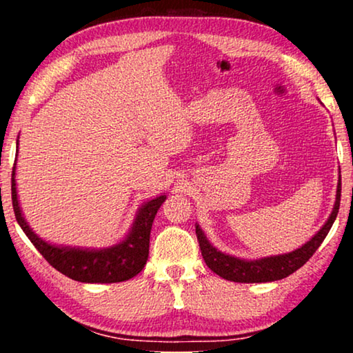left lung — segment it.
Returning a JSON list of instances; mask_svg holds the SVG:
<instances>
[{"label":"left lung","mask_w":353,"mask_h":353,"mask_svg":"<svg viewBox=\"0 0 353 353\" xmlns=\"http://www.w3.org/2000/svg\"><path fill=\"white\" fill-rule=\"evenodd\" d=\"M339 202H341V177L338 182L336 190V201H334L333 212L327 223L322 225V229L316 234L312 240L307 241L302 248L292 250L290 254L266 256L260 260H241L236 256L227 255L214 249L204 235L201 227L196 224V236H198L199 248L202 256H204L205 265L210 268L213 272H216L219 277L232 282L240 283H261V282H274L288 277L290 274L296 272L299 268H302L305 263L312 259L313 254L325 240L328 230L336 219L339 210Z\"/></svg>","instance_id":"8db88e82"}]
</instances>
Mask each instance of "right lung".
<instances>
[{"label": "right lung", "mask_w": 353, "mask_h": 353, "mask_svg": "<svg viewBox=\"0 0 353 353\" xmlns=\"http://www.w3.org/2000/svg\"><path fill=\"white\" fill-rule=\"evenodd\" d=\"M165 199L166 196L162 194L141 205L132 229L126 238L115 246L107 249L61 248L39 238L23 218L19 198H17L15 165L12 170V205H14L15 218L23 232L52 268H56L63 276L83 283L124 282V280L135 277L145 268L149 255V235H151L154 218Z\"/></svg>", "instance_id": "obj_1"}]
</instances>
